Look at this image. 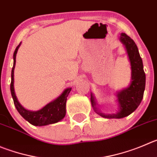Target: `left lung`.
<instances>
[{
  "label": "left lung",
  "instance_id": "obj_1",
  "mask_svg": "<svg viewBox=\"0 0 157 157\" xmlns=\"http://www.w3.org/2000/svg\"><path fill=\"white\" fill-rule=\"evenodd\" d=\"M119 40L125 46L131 65V80L128 87L115 92L118 112L114 114L101 112L94 95L92 92L90 93V102L94 110L97 114L106 118H122L135 112L143 100L146 86V74L137 45L125 33H121Z\"/></svg>",
  "mask_w": 157,
  "mask_h": 157
}]
</instances>
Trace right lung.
Returning a JSON list of instances; mask_svg holds the SVG:
<instances>
[{
  "instance_id": "right-lung-1",
  "label": "right lung",
  "mask_w": 157,
  "mask_h": 157,
  "mask_svg": "<svg viewBox=\"0 0 157 157\" xmlns=\"http://www.w3.org/2000/svg\"><path fill=\"white\" fill-rule=\"evenodd\" d=\"M21 42L16 47L13 55L14 63L11 70V93L14 101V106L19 114L30 124L36 126H43V125H50L60 121L66 115V103L67 97L71 91V87L66 88L58 98L54 99L49 104L44 106L38 111H30L25 109L20 104L15 94L14 87V70L16 63V55Z\"/></svg>"
}]
</instances>
